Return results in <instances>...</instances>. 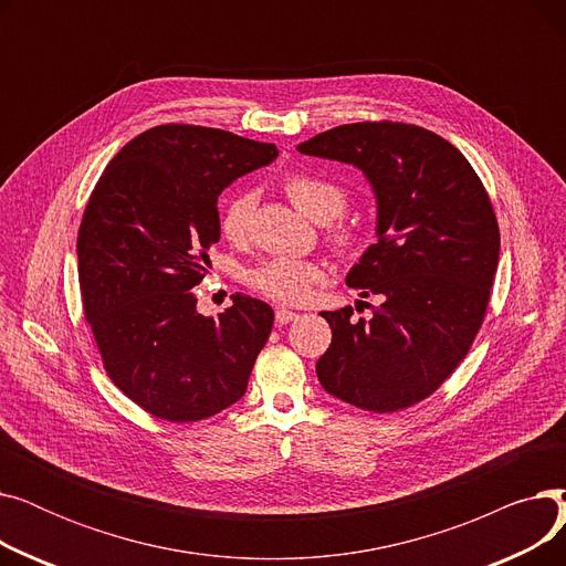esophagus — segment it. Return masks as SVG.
I'll use <instances>...</instances> for the list:
<instances>
[{
    "label": "esophagus",
    "instance_id": "1",
    "mask_svg": "<svg viewBox=\"0 0 566 566\" xmlns=\"http://www.w3.org/2000/svg\"><path fill=\"white\" fill-rule=\"evenodd\" d=\"M295 318H298V314L291 312V310L277 307V312H275V321H277L280 325H286V323H291V321H295Z\"/></svg>",
    "mask_w": 566,
    "mask_h": 566
}]
</instances>
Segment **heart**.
<instances>
[{
    "instance_id": "1",
    "label": "heart",
    "mask_w": 566,
    "mask_h": 566,
    "mask_svg": "<svg viewBox=\"0 0 566 566\" xmlns=\"http://www.w3.org/2000/svg\"><path fill=\"white\" fill-rule=\"evenodd\" d=\"M284 190L289 199L301 208V211L314 222H331L328 224V241L339 252L353 250L358 243V229L348 222L337 220L348 203V195L342 186L325 181L321 176L312 174H291L284 181ZM254 213V197L250 192L238 195L222 208L220 229L227 241L243 243ZM323 280V268L314 261L305 259H289L275 256L261 261L248 273V284L259 291L265 298L284 305H301L307 303L314 293V286Z\"/></svg>"
}]
</instances>
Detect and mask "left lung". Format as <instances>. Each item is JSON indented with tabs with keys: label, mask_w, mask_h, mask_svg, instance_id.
<instances>
[{
	"label": "left lung",
	"mask_w": 566,
	"mask_h": 566,
	"mask_svg": "<svg viewBox=\"0 0 566 566\" xmlns=\"http://www.w3.org/2000/svg\"><path fill=\"white\" fill-rule=\"evenodd\" d=\"M298 151L363 169L378 206V241L346 284L380 305L369 321H350L353 307L321 312L333 328L316 363L323 390L371 412L420 403L461 365L486 316L500 254L489 192L457 146L412 124H346Z\"/></svg>",
	"instance_id": "1"
}]
</instances>
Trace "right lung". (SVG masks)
I'll return each mask as SVG.
<instances>
[{
	"label": "right lung",
	"instance_id": "right-lung-1",
	"mask_svg": "<svg viewBox=\"0 0 566 566\" xmlns=\"http://www.w3.org/2000/svg\"><path fill=\"white\" fill-rule=\"evenodd\" d=\"M277 154L220 128L165 124L130 139L86 201L84 316L112 382L154 418L199 422L248 390L271 305L235 293L213 318L197 312L192 289L220 241V192Z\"/></svg>",
	"mask_w": 566,
	"mask_h": 566
}]
</instances>
